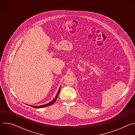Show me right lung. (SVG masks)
<instances>
[{
  "instance_id": "1",
  "label": "right lung",
  "mask_w": 135,
  "mask_h": 135,
  "mask_svg": "<svg viewBox=\"0 0 135 135\" xmlns=\"http://www.w3.org/2000/svg\"><path fill=\"white\" fill-rule=\"evenodd\" d=\"M60 89H60H59V90L58 92H57V94H56V95L55 98H54V99L53 101H52L51 102H50V103H48V104H47L43 105H41V106H31V105H29V106H31V107H34V108H43V107H46V106H50V105H52V104H53V103H54L56 100V99H57V97H58V94H59V93Z\"/></svg>"
}]
</instances>
